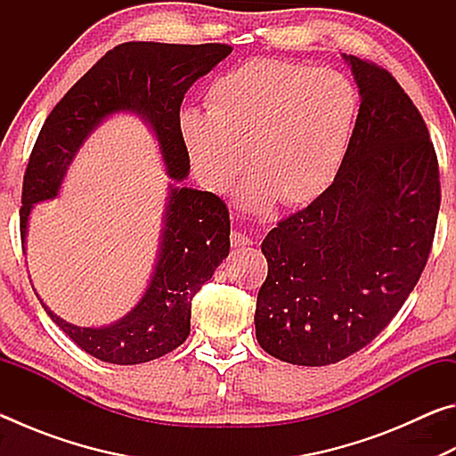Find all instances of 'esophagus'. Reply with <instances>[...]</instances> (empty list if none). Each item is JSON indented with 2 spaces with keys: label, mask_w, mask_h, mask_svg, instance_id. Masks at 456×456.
<instances>
[{
  "label": "esophagus",
  "mask_w": 456,
  "mask_h": 456,
  "mask_svg": "<svg viewBox=\"0 0 456 456\" xmlns=\"http://www.w3.org/2000/svg\"><path fill=\"white\" fill-rule=\"evenodd\" d=\"M253 245L251 237H247L245 233H241V231H233L231 233V247H249Z\"/></svg>",
  "instance_id": "1"
}]
</instances>
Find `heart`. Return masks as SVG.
<instances>
[{"label":"heart","instance_id":"heart-1","mask_svg":"<svg viewBox=\"0 0 456 456\" xmlns=\"http://www.w3.org/2000/svg\"><path fill=\"white\" fill-rule=\"evenodd\" d=\"M358 117V92L342 72L256 58L211 82L207 110L183 108L179 133L205 187L227 191L245 168L247 209L312 203L336 181Z\"/></svg>","mask_w":456,"mask_h":456}]
</instances>
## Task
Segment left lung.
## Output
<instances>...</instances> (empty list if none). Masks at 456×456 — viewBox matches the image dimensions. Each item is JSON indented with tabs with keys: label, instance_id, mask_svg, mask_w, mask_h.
Listing matches in <instances>:
<instances>
[{
	"label": "left lung",
	"instance_id": "8db88e82",
	"mask_svg": "<svg viewBox=\"0 0 456 456\" xmlns=\"http://www.w3.org/2000/svg\"><path fill=\"white\" fill-rule=\"evenodd\" d=\"M342 58L360 92L344 165L326 192L261 243L257 342L297 366L336 364L388 326L427 265L441 207L419 108L384 68Z\"/></svg>",
	"mask_w": 456,
	"mask_h": 456
}]
</instances>
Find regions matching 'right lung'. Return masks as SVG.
<instances>
[{
    "mask_svg": "<svg viewBox=\"0 0 456 456\" xmlns=\"http://www.w3.org/2000/svg\"><path fill=\"white\" fill-rule=\"evenodd\" d=\"M229 53L227 44H120L53 106L34 144L21 191L24 251L34 205L58 197L82 144L112 114L133 112L142 118L157 138L165 171L173 181L151 281L133 310L108 326L82 328L61 320L42 302L52 322L98 360L133 366L179 348L191 331L192 297L229 256L225 203L209 191L181 184L191 165L179 133L184 92Z\"/></svg>",
    "mask_w": 456,
    "mask_h": 456,
    "instance_id": "obj_1",
    "label": "right lung"
}]
</instances>
